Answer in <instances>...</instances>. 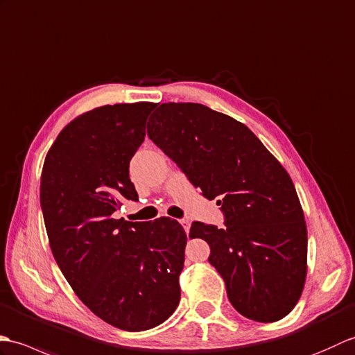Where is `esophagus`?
<instances>
[{
    "label": "esophagus",
    "instance_id": "obj_1",
    "mask_svg": "<svg viewBox=\"0 0 355 355\" xmlns=\"http://www.w3.org/2000/svg\"><path fill=\"white\" fill-rule=\"evenodd\" d=\"M180 225L184 226V230H185V232L188 234L190 232V227H191V223H190V220H187V218H182L180 220Z\"/></svg>",
    "mask_w": 355,
    "mask_h": 355
}]
</instances>
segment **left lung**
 I'll return each mask as SVG.
<instances>
[{"label":"left lung","instance_id":"left-lung-1","mask_svg":"<svg viewBox=\"0 0 355 355\" xmlns=\"http://www.w3.org/2000/svg\"><path fill=\"white\" fill-rule=\"evenodd\" d=\"M147 133L205 198L218 199L225 227L194 222L209 263L244 318L277 322L293 310L306 277V226L288 173L252 130L199 103H162Z\"/></svg>","mask_w":355,"mask_h":355}]
</instances>
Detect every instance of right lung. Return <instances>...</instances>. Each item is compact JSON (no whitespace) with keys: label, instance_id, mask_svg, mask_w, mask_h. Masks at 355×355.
Returning <instances> with one entry per match:
<instances>
[{"label":"right lung","instance_id":"right-lung-1","mask_svg":"<svg viewBox=\"0 0 355 355\" xmlns=\"http://www.w3.org/2000/svg\"><path fill=\"white\" fill-rule=\"evenodd\" d=\"M155 103L106 105L67 124L45 156L41 207L50 248L78 299L124 331L162 324L180 299L187 234L176 220L114 218L138 200L129 164Z\"/></svg>","mask_w":355,"mask_h":355}]
</instances>
